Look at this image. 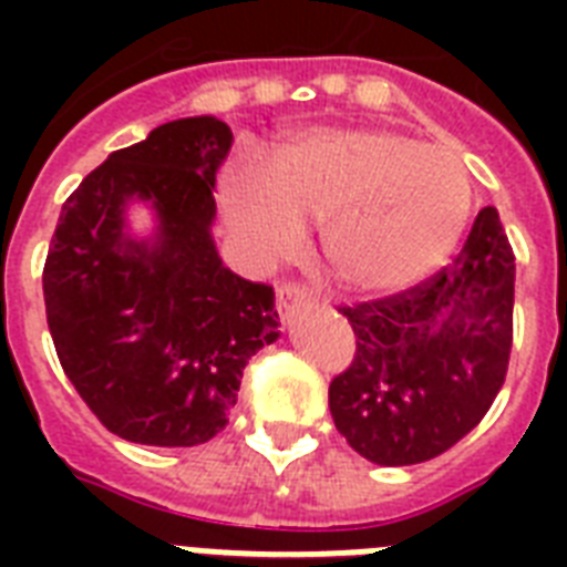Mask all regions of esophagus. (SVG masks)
Masks as SVG:
<instances>
[{"label":"esophagus","mask_w":567,"mask_h":567,"mask_svg":"<svg viewBox=\"0 0 567 567\" xmlns=\"http://www.w3.org/2000/svg\"><path fill=\"white\" fill-rule=\"evenodd\" d=\"M302 306H309V297L302 293L300 285L285 282L276 288V309H279V315H282V318H288L291 311L302 309Z\"/></svg>","instance_id":"esophagus-1"}]
</instances>
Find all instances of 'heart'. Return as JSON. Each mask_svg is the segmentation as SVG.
<instances>
[{
	"label": "heart",
	"instance_id": "b5f03b06",
	"mask_svg": "<svg viewBox=\"0 0 567 567\" xmlns=\"http://www.w3.org/2000/svg\"><path fill=\"white\" fill-rule=\"evenodd\" d=\"M223 205L231 229L261 252L288 247L300 223H323L332 274L359 291H385L456 247L471 179L444 146L385 128H323L285 146L270 179L231 171Z\"/></svg>",
	"mask_w": 567,
	"mask_h": 567
}]
</instances>
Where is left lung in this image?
I'll use <instances>...</instances> for the list:
<instances>
[{
    "label": "left lung",
    "mask_w": 567,
    "mask_h": 567,
    "mask_svg": "<svg viewBox=\"0 0 567 567\" xmlns=\"http://www.w3.org/2000/svg\"><path fill=\"white\" fill-rule=\"evenodd\" d=\"M512 306L515 252L492 205L439 274L341 306L355 353L329 385V412L347 444L394 467L441 456L465 439L506 379Z\"/></svg>",
    "instance_id": "1"
}]
</instances>
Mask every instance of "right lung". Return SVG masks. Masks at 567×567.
I'll use <instances>...</instances> for the list:
<instances>
[{
    "label": "right lung",
    "instance_id": "right-lung-1",
    "mask_svg": "<svg viewBox=\"0 0 567 567\" xmlns=\"http://www.w3.org/2000/svg\"><path fill=\"white\" fill-rule=\"evenodd\" d=\"M231 146L223 120L188 117L111 153L66 196L43 265L58 362L100 423L150 447H196L229 423L252 355L279 338L274 288L223 265L214 179ZM144 198L155 241L122 214Z\"/></svg>",
    "mask_w": 567,
    "mask_h": 567
}]
</instances>
